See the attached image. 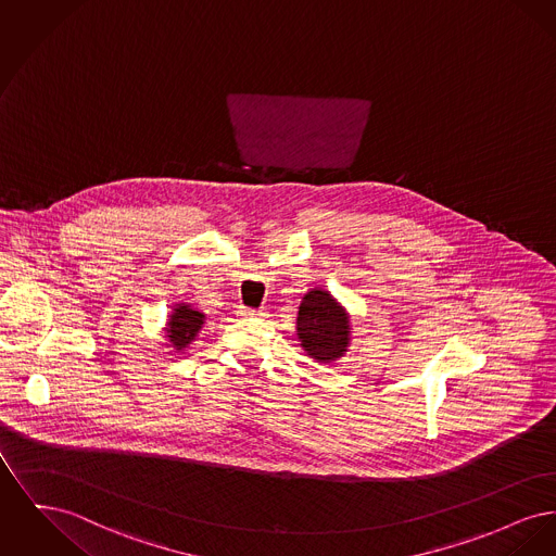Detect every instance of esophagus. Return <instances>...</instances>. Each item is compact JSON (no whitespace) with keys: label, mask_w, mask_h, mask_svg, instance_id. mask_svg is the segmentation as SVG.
<instances>
[{"label":"esophagus","mask_w":556,"mask_h":556,"mask_svg":"<svg viewBox=\"0 0 556 556\" xmlns=\"http://www.w3.org/2000/svg\"><path fill=\"white\" fill-rule=\"evenodd\" d=\"M239 315L241 317H256V319H262V317H266V311L264 308H239Z\"/></svg>","instance_id":"obj_1"}]
</instances>
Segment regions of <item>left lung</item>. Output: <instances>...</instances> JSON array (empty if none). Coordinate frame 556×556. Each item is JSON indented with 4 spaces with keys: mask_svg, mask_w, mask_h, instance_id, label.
Listing matches in <instances>:
<instances>
[{
    "mask_svg": "<svg viewBox=\"0 0 556 556\" xmlns=\"http://www.w3.org/2000/svg\"><path fill=\"white\" fill-rule=\"evenodd\" d=\"M298 340L317 363H331L346 355L351 344L349 313L326 290L306 292L298 308Z\"/></svg>",
    "mask_w": 556,
    "mask_h": 556,
    "instance_id": "obj_1",
    "label": "left lung"
}]
</instances>
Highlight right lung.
Here are the masks:
<instances>
[{
    "label": "right lung",
    "mask_w": 556,
    "mask_h": 556,
    "mask_svg": "<svg viewBox=\"0 0 556 556\" xmlns=\"http://www.w3.org/2000/svg\"><path fill=\"white\" fill-rule=\"evenodd\" d=\"M205 315L195 311L191 304H176L172 308L169 321L165 327V338L169 342V346H174L176 351H185L193 340H195L199 329L203 327Z\"/></svg>",
    "instance_id": "right-lung-1"
}]
</instances>
